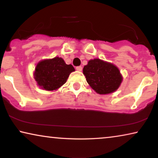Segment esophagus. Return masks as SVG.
<instances>
[{"instance_id":"34e87169","label":"esophagus","mask_w":158,"mask_h":158,"mask_svg":"<svg viewBox=\"0 0 158 158\" xmlns=\"http://www.w3.org/2000/svg\"><path fill=\"white\" fill-rule=\"evenodd\" d=\"M76 70H77V71H80V72H81V71H82V70H83V68H82L81 66L76 67Z\"/></svg>"}]
</instances>
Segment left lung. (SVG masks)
<instances>
[{"mask_svg":"<svg viewBox=\"0 0 158 158\" xmlns=\"http://www.w3.org/2000/svg\"><path fill=\"white\" fill-rule=\"evenodd\" d=\"M83 72L92 89L101 95L115 92L123 81L115 64L98 58L90 60L84 66Z\"/></svg>","mask_w":158,"mask_h":158,"instance_id":"left-lung-1","label":"left lung"}]
</instances>
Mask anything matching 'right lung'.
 <instances>
[{
  "label": "right lung",
  "mask_w": 158,
  "mask_h": 158,
  "mask_svg": "<svg viewBox=\"0 0 158 158\" xmlns=\"http://www.w3.org/2000/svg\"><path fill=\"white\" fill-rule=\"evenodd\" d=\"M74 71L72 64H67L62 57H55L39 62L34 70V78L42 89L52 91L63 85Z\"/></svg>",
  "instance_id": "right-lung-1"
}]
</instances>
